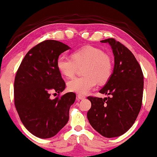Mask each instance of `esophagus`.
<instances>
[{
	"label": "esophagus",
	"mask_w": 157,
	"mask_h": 157,
	"mask_svg": "<svg viewBox=\"0 0 157 157\" xmlns=\"http://www.w3.org/2000/svg\"><path fill=\"white\" fill-rule=\"evenodd\" d=\"M77 98H78V99H80V100H83V99H86V97H85L84 95H81V94H78V95H77Z\"/></svg>",
	"instance_id": "obj_1"
}]
</instances>
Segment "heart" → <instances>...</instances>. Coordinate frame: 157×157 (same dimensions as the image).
Segmentation results:
<instances>
[{
    "mask_svg": "<svg viewBox=\"0 0 157 157\" xmlns=\"http://www.w3.org/2000/svg\"><path fill=\"white\" fill-rule=\"evenodd\" d=\"M56 67L64 77L71 78L78 67H82L83 76L73 79L67 83L68 89L79 94H87L99 83H105L113 72V62L109 55L101 49L86 46L73 52L71 58L60 55L56 60Z\"/></svg>",
    "mask_w": 157,
    "mask_h": 157,
    "instance_id": "heart-1",
    "label": "heart"
}]
</instances>
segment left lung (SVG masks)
I'll return each mask as SVG.
<instances>
[{"instance_id":"obj_1","label":"left lung","mask_w":157,"mask_h":157,"mask_svg":"<svg viewBox=\"0 0 157 157\" xmlns=\"http://www.w3.org/2000/svg\"><path fill=\"white\" fill-rule=\"evenodd\" d=\"M115 56L113 73L99 90L109 95L102 99L88 97L91 107L87 113L92 127L104 137L122 135L135 123L142 106L143 74L132 52L115 39H105Z\"/></svg>"}]
</instances>
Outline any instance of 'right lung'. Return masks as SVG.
<instances>
[{
  "mask_svg": "<svg viewBox=\"0 0 157 157\" xmlns=\"http://www.w3.org/2000/svg\"><path fill=\"white\" fill-rule=\"evenodd\" d=\"M70 49L56 40H45L28 52L14 79V105L25 127L36 137H53L67 124L70 106L75 102L73 92L59 96L66 83L56 67L62 52ZM51 92L58 97L50 98Z\"/></svg>",
  "mask_w": 157,
  "mask_h": 157,
  "instance_id": "obj_1",
  "label": "right lung"
}]
</instances>
